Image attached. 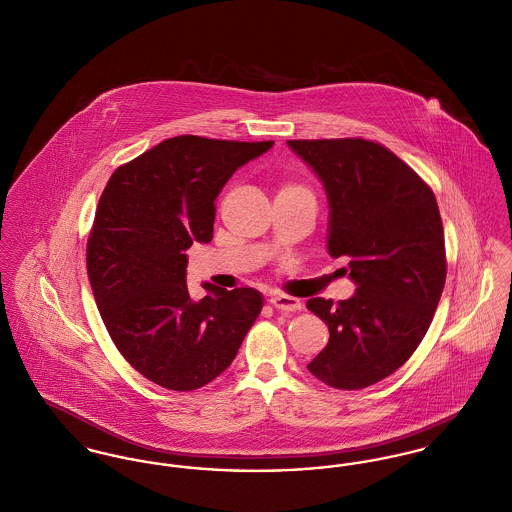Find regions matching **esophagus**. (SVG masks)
I'll return each instance as SVG.
<instances>
[{
	"label": "esophagus",
	"instance_id": "1",
	"mask_svg": "<svg viewBox=\"0 0 512 512\" xmlns=\"http://www.w3.org/2000/svg\"><path fill=\"white\" fill-rule=\"evenodd\" d=\"M271 306L280 310V312H296L302 308V302L294 296H288V294H273L271 296Z\"/></svg>",
	"mask_w": 512,
	"mask_h": 512
}]
</instances>
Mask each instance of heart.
Segmentation results:
<instances>
[{
  "mask_svg": "<svg viewBox=\"0 0 512 512\" xmlns=\"http://www.w3.org/2000/svg\"><path fill=\"white\" fill-rule=\"evenodd\" d=\"M284 189H302V187H298V185H286Z\"/></svg>",
  "mask_w": 512,
  "mask_h": 512,
  "instance_id": "1",
  "label": "heart"
}]
</instances>
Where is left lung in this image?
Masks as SVG:
<instances>
[{
  "mask_svg": "<svg viewBox=\"0 0 512 512\" xmlns=\"http://www.w3.org/2000/svg\"><path fill=\"white\" fill-rule=\"evenodd\" d=\"M329 200L327 251L349 259V300L312 298L329 343L308 364L337 390L368 388L423 341L446 280L444 230L433 189L386 146L364 138L290 140Z\"/></svg>",
  "mask_w": 512,
  "mask_h": 512,
  "instance_id": "8db88e82",
  "label": "left lung"
}]
</instances>
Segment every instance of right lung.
Wrapping results in <instances>:
<instances>
[{"label": "right lung", "instance_id": "obj_1", "mask_svg": "<svg viewBox=\"0 0 512 512\" xmlns=\"http://www.w3.org/2000/svg\"><path fill=\"white\" fill-rule=\"evenodd\" d=\"M269 142L175 136L120 165L99 198L87 276L118 353L144 378L191 392L218 378L263 308L255 288L204 284L193 302L187 249L214 234V200Z\"/></svg>", "mask_w": 512, "mask_h": 512}]
</instances>
